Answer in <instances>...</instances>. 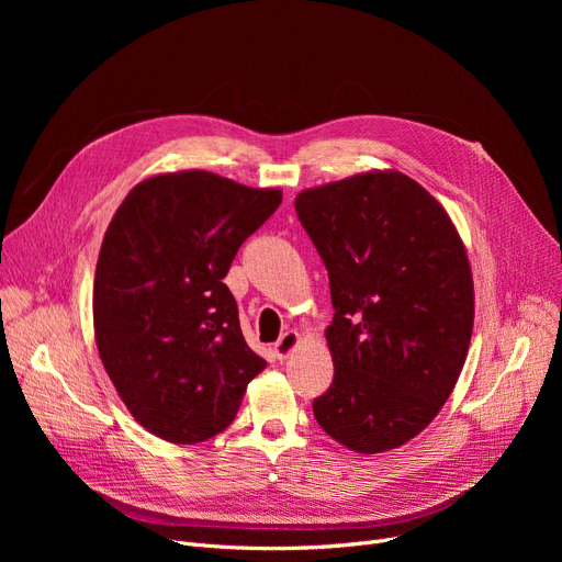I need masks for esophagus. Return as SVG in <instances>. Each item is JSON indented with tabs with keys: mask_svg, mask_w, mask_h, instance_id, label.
<instances>
[{
	"mask_svg": "<svg viewBox=\"0 0 562 562\" xmlns=\"http://www.w3.org/2000/svg\"><path fill=\"white\" fill-rule=\"evenodd\" d=\"M299 333H284L278 341H276V346H273V352H276V358L278 360H286L289 358V352L299 346Z\"/></svg>",
	"mask_w": 562,
	"mask_h": 562,
	"instance_id": "esophagus-1",
	"label": "esophagus"
}]
</instances>
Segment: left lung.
I'll list each match as a JSON object with an SVG mask.
<instances>
[{
    "mask_svg": "<svg viewBox=\"0 0 562 562\" xmlns=\"http://www.w3.org/2000/svg\"><path fill=\"white\" fill-rule=\"evenodd\" d=\"M296 214L335 307V380L314 417L350 451L396 449L435 419L462 371L474 328L464 246L441 204L396 170L303 191Z\"/></svg>",
    "mask_w": 562,
    "mask_h": 562,
    "instance_id": "left-lung-1",
    "label": "left lung"
}]
</instances>
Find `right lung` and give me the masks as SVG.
Returning <instances> with one entry per match:
<instances>
[{"instance_id":"right-lung-1","label":"right lung","mask_w":562,"mask_h":562,"mask_svg":"<svg viewBox=\"0 0 562 562\" xmlns=\"http://www.w3.org/2000/svg\"><path fill=\"white\" fill-rule=\"evenodd\" d=\"M282 202L206 170L150 177L104 234L93 321L102 364L134 419L172 445L225 430L266 362L223 282Z\"/></svg>"}]
</instances>
